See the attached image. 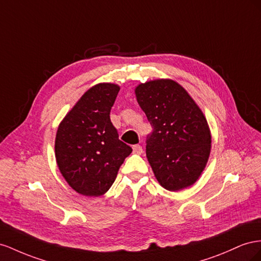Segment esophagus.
Segmentation results:
<instances>
[{"instance_id":"obj_1","label":"esophagus","mask_w":261,"mask_h":261,"mask_svg":"<svg viewBox=\"0 0 261 261\" xmlns=\"http://www.w3.org/2000/svg\"><path fill=\"white\" fill-rule=\"evenodd\" d=\"M133 153L135 154H141L143 152V148H142V146L141 145H139V144H136V145H133Z\"/></svg>"}]
</instances>
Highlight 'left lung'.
Returning <instances> with one entry per match:
<instances>
[{"instance_id": "obj_1", "label": "left lung", "mask_w": 261, "mask_h": 261, "mask_svg": "<svg viewBox=\"0 0 261 261\" xmlns=\"http://www.w3.org/2000/svg\"><path fill=\"white\" fill-rule=\"evenodd\" d=\"M136 95L153 128L146 139V158L156 179L170 191L189 187L202 173L211 150L202 111L172 80L140 84Z\"/></svg>"}]
</instances>
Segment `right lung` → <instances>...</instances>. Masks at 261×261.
I'll use <instances>...</instances> for the list:
<instances>
[{
    "label": "right lung",
    "mask_w": 261,
    "mask_h": 261,
    "mask_svg": "<svg viewBox=\"0 0 261 261\" xmlns=\"http://www.w3.org/2000/svg\"><path fill=\"white\" fill-rule=\"evenodd\" d=\"M119 86L100 83L89 88L60 123L56 159L62 176L76 192L98 197L114 184L131 146L119 140L110 121Z\"/></svg>",
    "instance_id": "right-lung-1"
}]
</instances>
